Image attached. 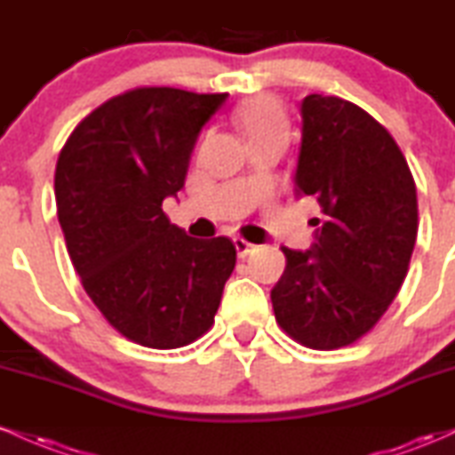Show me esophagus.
Instances as JSON below:
<instances>
[{
    "label": "esophagus",
    "mask_w": 455,
    "mask_h": 455,
    "mask_svg": "<svg viewBox=\"0 0 455 455\" xmlns=\"http://www.w3.org/2000/svg\"><path fill=\"white\" fill-rule=\"evenodd\" d=\"M233 243H235V250H237V254H239V257H242V259L248 257V254L252 252V248H254V245L250 243V242H245L243 237H235Z\"/></svg>",
    "instance_id": "34e87169"
}]
</instances>
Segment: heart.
Segmentation results:
<instances>
[{
  "label": "heart",
  "instance_id": "b5f03b06",
  "mask_svg": "<svg viewBox=\"0 0 455 455\" xmlns=\"http://www.w3.org/2000/svg\"><path fill=\"white\" fill-rule=\"evenodd\" d=\"M235 126L242 130L248 145L282 143L289 137V117L274 98L254 96L233 113Z\"/></svg>",
  "mask_w": 455,
  "mask_h": 455
}]
</instances>
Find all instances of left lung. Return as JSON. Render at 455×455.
<instances>
[{
  "instance_id": "1",
  "label": "left lung",
  "mask_w": 455,
  "mask_h": 455,
  "mask_svg": "<svg viewBox=\"0 0 455 455\" xmlns=\"http://www.w3.org/2000/svg\"><path fill=\"white\" fill-rule=\"evenodd\" d=\"M295 184L327 220L312 250L284 248L271 289L282 331L333 351L362 340L398 295L417 239V188L398 143L377 119L338 96L301 102Z\"/></svg>"
}]
</instances>
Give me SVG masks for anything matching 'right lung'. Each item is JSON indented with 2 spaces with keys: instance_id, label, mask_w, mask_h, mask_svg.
<instances>
[{
  "instance_id": "1",
  "label": "right lung",
  "mask_w": 455,
  "mask_h": 455,
  "mask_svg": "<svg viewBox=\"0 0 455 455\" xmlns=\"http://www.w3.org/2000/svg\"><path fill=\"white\" fill-rule=\"evenodd\" d=\"M228 93L134 87L83 117L55 166L57 218L83 289L108 325L149 348L213 325L237 250L169 222L198 132Z\"/></svg>"
}]
</instances>
